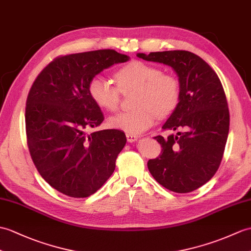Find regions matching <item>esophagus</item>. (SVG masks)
Wrapping results in <instances>:
<instances>
[{"label":"esophagus","mask_w":251,"mask_h":251,"mask_svg":"<svg viewBox=\"0 0 251 251\" xmlns=\"http://www.w3.org/2000/svg\"><path fill=\"white\" fill-rule=\"evenodd\" d=\"M126 138H127L128 142H135L138 140V136L132 135V133H129V132L126 133Z\"/></svg>","instance_id":"esophagus-1"}]
</instances>
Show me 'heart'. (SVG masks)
<instances>
[{
	"label": "heart",
	"mask_w": 251,
	"mask_h": 251,
	"mask_svg": "<svg viewBox=\"0 0 251 251\" xmlns=\"http://www.w3.org/2000/svg\"><path fill=\"white\" fill-rule=\"evenodd\" d=\"M116 88L109 81L95 75L89 82V93L99 108L115 111L120 104V92L136 90L131 111L121 112L109 119L115 129L137 135L149 129L157 116H167L176 109L180 98L178 80L164 74L159 67L142 61H131L114 74Z\"/></svg>",
	"instance_id": "b5f03b06"
}]
</instances>
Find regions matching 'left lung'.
<instances>
[{
    "label": "left lung",
    "mask_w": 251,
    "mask_h": 251,
    "mask_svg": "<svg viewBox=\"0 0 251 251\" xmlns=\"http://www.w3.org/2000/svg\"><path fill=\"white\" fill-rule=\"evenodd\" d=\"M145 61L162 63L176 73L180 98L162 126L178 130L157 136L162 151L148 168L165 188L186 194L207 183L218 170L228 139L230 114L223 84L208 64L185 50L138 53Z\"/></svg>",
    "instance_id": "obj_1"
}]
</instances>
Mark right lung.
<instances>
[{
    "mask_svg": "<svg viewBox=\"0 0 251 251\" xmlns=\"http://www.w3.org/2000/svg\"><path fill=\"white\" fill-rule=\"evenodd\" d=\"M128 60L111 49L57 56L28 92V151L42 177L64 195L89 197L114 171L126 136L118 129L85 135V129L99 126L104 119L90 96L89 82L103 69Z\"/></svg>",
    "mask_w": 251,
    "mask_h": 251,
    "instance_id": "add662e5",
    "label": "right lung"
}]
</instances>
